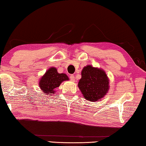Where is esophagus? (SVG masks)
Returning a JSON list of instances; mask_svg holds the SVG:
<instances>
[{
  "instance_id": "1",
  "label": "esophagus",
  "mask_w": 146,
  "mask_h": 146,
  "mask_svg": "<svg viewBox=\"0 0 146 146\" xmlns=\"http://www.w3.org/2000/svg\"><path fill=\"white\" fill-rule=\"evenodd\" d=\"M70 80L72 82H74L75 81V77H74V76L73 74H71L70 76Z\"/></svg>"
}]
</instances>
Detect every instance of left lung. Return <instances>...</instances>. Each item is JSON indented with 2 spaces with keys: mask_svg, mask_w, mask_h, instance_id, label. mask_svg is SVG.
Returning a JSON list of instances; mask_svg holds the SVG:
<instances>
[{
  "mask_svg": "<svg viewBox=\"0 0 146 146\" xmlns=\"http://www.w3.org/2000/svg\"><path fill=\"white\" fill-rule=\"evenodd\" d=\"M78 87L85 99L94 102L106 94L109 89V80L104 71L88 65L82 71Z\"/></svg>",
  "mask_w": 146,
  "mask_h": 146,
  "instance_id": "1",
  "label": "left lung"
}]
</instances>
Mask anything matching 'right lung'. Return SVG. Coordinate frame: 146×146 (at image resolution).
I'll list each match as a JSON object with an SVG mask.
<instances>
[{"instance_id": "add662e5", "label": "right lung", "mask_w": 146, "mask_h": 146, "mask_svg": "<svg viewBox=\"0 0 146 146\" xmlns=\"http://www.w3.org/2000/svg\"><path fill=\"white\" fill-rule=\"evenodd\" d=\"M68 77L65 74L58 73L55 68H50L39 82V86L45 95L53 94L54 90L59 87L63 81L68 80Z\"/></svg>"}]
</instances>
